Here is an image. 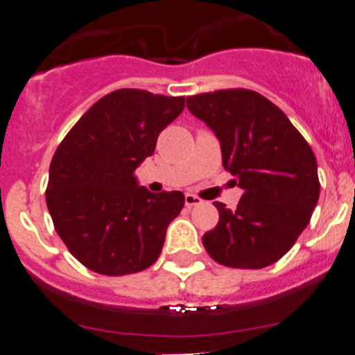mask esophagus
Segmentation results:
<instances>
[{"label": "esophagus", "mask_w": 355, "mask_h": 355, "mask_svg": "<svg viewBox=\"0 0 355 355\" xmlns=\"http://www.w3.org/2000/svg\"><path fill=\"white\" fill-rule=\"evenodd\" d=\"M201 199L198 198V196H194V194H185V206H187V208H192V206H198V205H201Z\"/></svg>", "instance_id": "1"}]
</instances>
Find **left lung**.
Returning a JSON list of instances; mask_svg holds the SVG:
<instances>
[{
  "label": "left lung",
  "mask_w": 355,
  "mask_h": 355,
  "mask_svg": "<svg viewBox=\"0 0 355 355\" xmlns=\"http://www.w3.org/2000/svg\"><path fill=\"white\" fill-rule=\"evenodd\" d=\"M187 109L215 133L222 164L243 196L237 208L213 202L215 229L202 236L209 257L234 269H261L291 250L319 199L318 161L288 116L251 90L187 97Z\"/></svg>",
  "instance_id": "obj_1"
}]
</instances>
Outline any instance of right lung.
<instances>
[{
    "label": "right lung",
    "mask_w": 355,
    "mask_h": 355,
    "mask_svg": "<svg viewBox=\"0 0 355 355\" xmlns=\"http://www.w3.org/2000/svg\"><path fill=\"white\" fill-rule=\"evenodd\" d=\"M184 107V97L116 90L95 102L55 150L48 211L69 251L94 272H140L159 257L185 198L149 192L135 170Z\"/></svg>",
    "instance_id": "right-lung-1"
}]
</instances>
